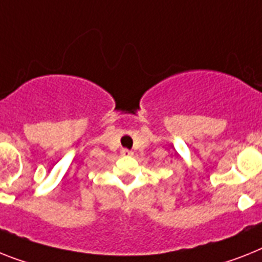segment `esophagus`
<instances>
[{"mask_svg":"<svg viewBox=\"0 0 262 262\" xmlns=\"http://www.w3.org/2000/svg\"><path fill=\"white\" fill-rule=\"evenodd\" d=\"M131 154H133V152H131L129 150H127V148H123L122 150V155H131Z\"/></svg>","mask_w":262,"mask_h":262,"instance_id":"1","label":"esophagus"}]
</instances>
